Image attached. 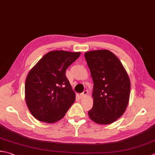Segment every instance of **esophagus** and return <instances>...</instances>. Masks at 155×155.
<instances>
[{"instance_id": "obj_1", "label": "esophagus", "mask_w": 155, "mask_h": 155, "mask_svg": "<svg viewBox=\"0 0 155 155\" xmlns=\"http://www.w3.org/2000/svg\"><path fill=\"white\" fill-rule=\"evenodd\" d=\"M87 94H88L87 91V90L84 91L81 94V97H86L87 95Z\"/></svg>"}]
</instances>
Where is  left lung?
Wrapping results in <instances>:
<instances>
[{
  "label": "left lung",
  "instance_id": "8db88e82",
  "mask_svg": "<svg viewBox=\"0 0 155 155\" xmlns=\"http://www.w3.org/2000/svg\"><path fill=\"white\" fill-rule=\"evenodd\" d=\"M93 81V105L88 112L93 122L110 124L126 111L128 104L130 81L117 57L107 50L84 53Z\"/></svg>",
  "mask_w": 155,
  "mask_h": 155
}]
</instances>
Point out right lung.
Segmentation results:
<instances>
[{"label":"right lung","instance_id":"1","mask_svg":"<svg viewBox=\"0 0 155 155\" xmlns=\"http://www.w3.org/2000/svg\"><path fill=\"white\" fill-rule=\"evenodd\" d=\"M81 52L49 51L33 66L26 78L25 101L33 117L54 123L65 116L75 101V93L66 77V70Z\"/></svg>","mask_w":155,"mask_h":155}]
</instances>
